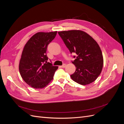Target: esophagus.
I'll use <instances>...</instances> for the list:
<instances>
[{"instance_id":"esophagus-1","label":"esophagus","mask_w":124,"mask_h":124,"mask_svg":"<svg viewBox=\"0 0 124 124\" xmlns=\"http://www.w3.org/2000/svg\"><path fill=\"white\" fill-rule=\"evenodd\" d=\"M66 66V65L65 64V63H64V64H63L62 66H61V67H62V68H65Z\"/></svg>"}]
</instances>
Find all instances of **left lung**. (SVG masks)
Returning <instances> with one entry per match:
<instances>
[{"label": "left lung", "mask_w": 124, "mask_h": 124, "mask_svg": "<svg viewBox=\"0 0 124 124\" xmlns=\"http://www.w3.org/2000/svg\"><path fill=\"white\" fill-rule=\"evenodd\" d=\"M70 53L77 54L72 62L76 67L71 75L72 79L81 85L95 81L101 72L103 59L98 44L87 33L79 30L58 32Z\"/></svg>", "instance_id": "left-lung-1"}]
</instances>
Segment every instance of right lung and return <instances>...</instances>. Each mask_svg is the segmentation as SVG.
Masks as SVG:
<instances>
[{
  "mask_svg": "<svg viewBox=\"0 0 124 124\" xmlns=\"http://www.w3.org/2000/svg\"><path fill=\"white\" fill-rule=\"evenodd\" d=\"M57 31L39 32L32 36L23 48L19 71L24 81L35 89L43 88L53 80L57 66L47 62V46Z\"/></svg>",
  "mask_w": 124,
  "mask_h": 124,
  "instance_id": "obj_1",
  "label": "right lung"
}]
</instances>
